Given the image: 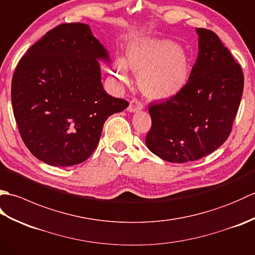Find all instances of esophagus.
Segmentation results:
<instances>
[{
	"label": "esophagus",
	"instance_id": "obj_1",
	"mask_svg": "<svg viewBox=\"0 0 255 255\" xmlns=\"http://www.w3.org/2000/svg\"><path fill=\"white\" fill-rule=\"evenodd\" d=\"M143 108V105L141 102H139L138 100L133 99L130 101V103H129V107H128V111L130 113H136V112H139L141 111Z\"/></svg>",
	"mask_w": 255,
	"mask_h": 255
}]
</instances>
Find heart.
<instances>
[{
  "instance_id": "b5f03b06",
  "label": "heart",
  "mask_w": 255,
  "mask_h": 255,
  "mask_svg": "<svg viewBox=\"0 0 255 255\" xmlns=\"http://www.w3.org/2000/svg\"><path fill=\"white\" fill-rule=\"evenodd\" d=\"M128 69L139 74V86L145 95L164 100L184 89L191 73V63L186 53L173 41L145 38L128 46L125 61L118 60L112 72L125 82Z\"/></svg>"
}]
</instances>
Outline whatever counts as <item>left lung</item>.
Masks as SVG:
<instances>
[{"instance_id": "1", "label": "left lung", "mask_w": 255, "mask_h": 255, "mask_svg": "<svg viewBox=\"0 0 255 255\" xmlns=\"http://www.w3.org/2000/svg\"><path fill=\"white\" fill-rule=\"evenodd\" d=\"M196 32L198 56L186 85L149 107L152 126L145 143L172 163L196 161L217 150L229 137L242 97L240 64L214 31Z\"/></svg>"}]
</instances>
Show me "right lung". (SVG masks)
Instances as JSON below:
<instances>
[{
  "mask_svg": "<svg viewBox=\"0 0 255 255\" xmlns=\"http://www.w3.org/2000/svg\"><path fill=\"white\" fill-rule=\"evenodd\" d=\"M99 60L107 50L82 23L49 30L21 57L12 80L20 137L38 160L71 166L90 158L106 119L128 102L106 93Z\"/></svg>",
  "mask_w": 255,
  "mask_h": 255,
  "instance_id": "obj_1",
  "label": "right lung"
}]
</instances>
